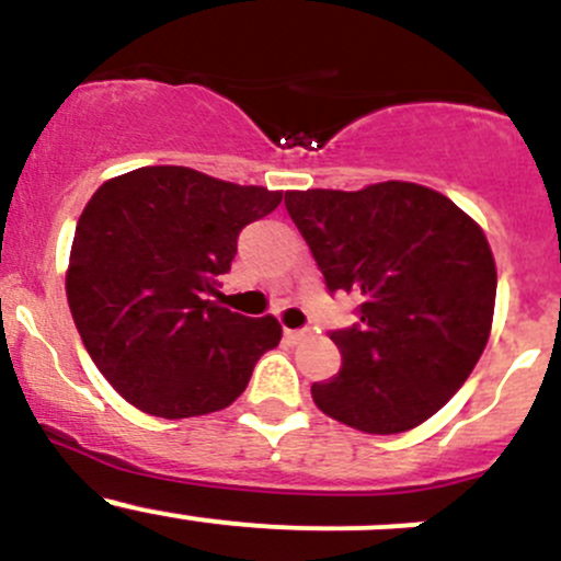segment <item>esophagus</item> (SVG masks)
Instances as JSON below:
<instances>
[{
    "mask_svg": "<svg viewBox=\"0 0 561 561\" xmlns=\"http://www.w3.org/2000/svg\"><path fill=\"white\" fill-rule=\"evenodd\" d=\"M307 336H309L307 328H285V339H287V342L298 344V342H304V339H307Z\"/></svg>",
    "mask_w": 561,
    "mask_h": 561,
    "instance_id": "1",
    "label": "esophagus"
}]
</instances>
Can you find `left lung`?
Wrapping results in <instances>:
<instances>
[{
  "label": "left lung",
  "instance_id": "1",
  "mask_svg": "<svg viewBox=\"0 0 561 561\" xmlns=\"http://www.w3.org/2000/svg\"><path fill=\"white\" fill-rule=\"evenodd\" d=\"M285 206L328 290L364 298L358 322L331 331L342 369L314 382V404L366 434L421 426L489 342L496 265L480 225L410 181L285 192Z\"/></svg>",
  "mask_w": 561,
  "mask_h": 561
}]
</instances>
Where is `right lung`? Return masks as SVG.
<instances>
[{
    "label": "right lung",
    "mask_w": 561,
    "mask_h": 561,
    "mask_svg": "<svg viewBox=\"0 0 561 561\" xmlns=\"http://www.w3.org/2000/svg\"><path fill=\"white\" fill-rule=\"evenodd\" d=\"M282 203L179 165L105 181L78 219L67 268L72 320L103 377L149 415L195 417L244 393L276 317L219 307L239 233Z\"/></svg>",
    "instance_id": "add662e5"
}]
</instances>
